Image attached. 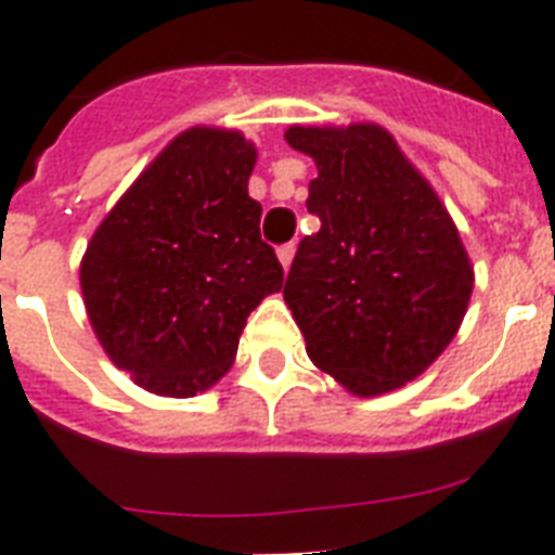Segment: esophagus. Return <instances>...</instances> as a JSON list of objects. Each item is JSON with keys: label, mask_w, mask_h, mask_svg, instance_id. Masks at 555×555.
<instances>
[{"label": "esophagus", "mask_w": 555, "mask_h": 555, "mask_svg": "<svg viewBox=\"0 0 555 555\" xmlns=\"http://www.w3.org/2000/svg\"><path fill=\"white\" fill-rule=\"evenodd\" d=\"M294 253H296V244L291 242V244H282V247H279L276 250V256H279V261H282V268H291V261H294Z\"/></svg>", "instance_id": "obj_1"}]
</instances>
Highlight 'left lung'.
Segmentation results:
<instances>
[{
  "label": "left lung",
  "instance_id": "left-lung-1",
  "mask_svg": "<svg viewBox=\"0 0 555 555\" xmlns=\"http://www.w3.org/2000/svg\"><path fill=\"white\" fill-rule=\"evenodd\" d=\"M285 141L320 172L305 204L322 227L285 282L305 351L351 395L395 391L438 360L473 296L455 221L383 126H291Z\"/></svg>",
  "mask_w": 555,
  "mask_h": 555
}]
</instances>
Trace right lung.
Masks as SVG:
<instances>
[{"label":"right lung","mask_w":555,"mask_h":555,"mask_svg":"<svg viewBox=\"0 0 555 555\" xmlns=\"http://www.w3.org/2000/svg\"><path fill=\"white\" fill-rule=\"evenodd\" d=\"M256 146L195 126L143 169L91 235L80 287L91 328L138 386L192 397L224 377L247 317L285 273L247 195Z\"/></svg>","instance_id":"1"}]
</instances>
